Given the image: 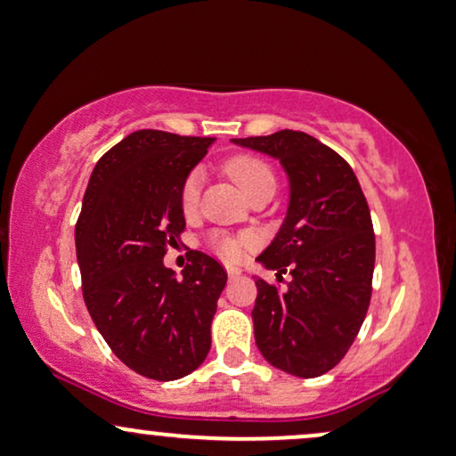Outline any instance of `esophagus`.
Instances as JSON below:
<instances>
[{"label":"esophagus","instance_id":"34e87169","mask_svg":"<svg viewBox=\"0 0 456 456\" xmlns=\"http://www.w3.org/2000/svg\"><path fill=\"white\" fill-rule=\"evenodd\" d=\"M226 272H228V279H230V281L239 279V276L242 274V270L239 268V265H232V264L226 265Z\"/></svg>","mask_w":456,"mask_h":456}]
</instances>
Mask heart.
<instances>
[{
  "instance_id": "b5f03b06",
  "label": "heart",
  "mask_w": 456,
  "mask_h": 456,
  "mask_svg": "<svg viewBox=\"0 0 456 456\" xmlns=\"http://www.w3.org/2000/svg\"><path fill=\"white\" fill-rule=\"evenodd\" d=\"M226 171L245 194H249L251 191H256V188L264 184L274 186V174H272L268 165L257 157H249V155L232 157L226 163ZM199 194H200V171H192V174L184 180V184H182V191H180V205L182 209H184V214H192V211L197 209ZM216 247L224 257L236 259L240 257L242 249L247 247V240L245 239H217Z\"/></svg>"
}]
</instances>
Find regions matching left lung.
I'll return each instance as SVG.
<instances>
[{"instance_id":"8db88e82","label":"left lung","mask_w":456,"mask_h":456,"mask_svg":"<svg viewBox=\"0 0 456 456\" xmlns=\"http://www.w3.org/2000/svg\"><path fill=\"white\" fill-rule=\"evenodd\" d=\"M232 142L276 159L289 180L285 220L257 262L291 281L281 291L256 279V346L289 375L321 377L346 356L369 310L375 234L362 188L344 159L304 132Z\"/></svg>"}]
</instances>
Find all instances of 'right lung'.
<instances>
[{
	"label": "right lung",
	"mask_w": 456,
	"mask_h": 456,
	"mask_svg": "<svg viewBox=\"0 0 456 456\" xmlns=\"http://www.w3.org/2000/svg\"><path fill=\"white\" fill-rule=\"evenodd\" d=\"M214 138L140 129L92 171L75 228L84 299L94 324L123 364L174 381L203 364L226 270L203 251L175 272L165 249L186 228L182 184Z\"/></svg>",
	"instance_id": "1"
}]
</instances>
